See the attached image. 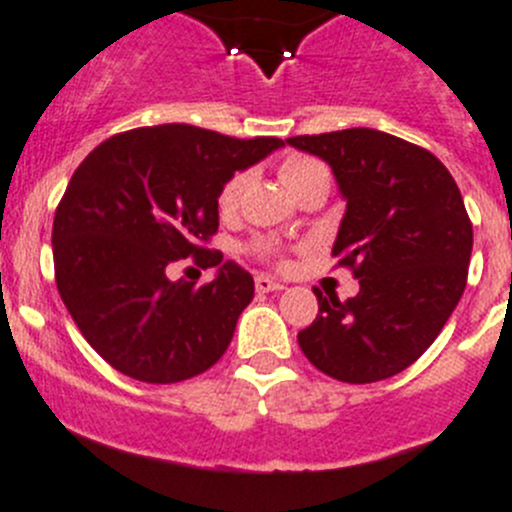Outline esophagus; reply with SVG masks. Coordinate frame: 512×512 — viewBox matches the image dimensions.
I'll return each instance as SVG.
<instances>
[{
  "instance_id": "esophagus-1",
  "label": "esophagus",
  "mask_w": 512,
  "mask_h": 512,
  "mask_svg": "<svg viewBox=\"0 0 512 512\" xmlns=\"http://www.w3.org/2000/svg\"><path fill=\"white\" fill-rule=\"evenodd\" d=\"M255 288H257V293H272V290H283L285 285L280 283V280L267 278V275H257V278H255Z\"/></svg>"
}]
</instances>
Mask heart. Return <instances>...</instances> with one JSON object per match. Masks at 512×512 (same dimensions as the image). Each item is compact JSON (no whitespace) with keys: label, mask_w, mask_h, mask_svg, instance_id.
I'll use <instances>...</instances> for the list:
<instances>
[{"label":"heart","mask_w":512,"mask_h":512,"mask_svg":"<svg viewBox=\"0 0 512 512\" xmlns=\"http://www.w3.org/2000/svg\"><path fill=\"white\" fill-rule=\"evenodd\" d=\"M247 179H250V176H247L245 171H237V174H232L222 184V189H219L217 194V207L224 217L237 212V207H240L242 202V194H245ZM280 181H283L285 189H288L293 197H298L300 191L310 189V186H326L328 189L331 174H328V166L323 164V161L313 159V156L290 154L288 159H283V164H280ZM257 247H260L265 255H275V247H272L270 242H260Z\"/></svg>","instance_id":"1"}]
</instances>
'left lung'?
<instances>
[{
    "mask_svg": "<svg viewBox=\"0 0 512 512\" xmlns=\"http://www.w3.org/2000/svg\"><path fill=\"white\" fill-rule=\"evenodd\" d=\"M288 143L333 169L346 199L333 255L361 285L348 300L315 290L300 348L346 384L389 379L432 346L465 293L472 222L460 189L427 148L374 128Z\"/></svg>",
    "mask_w": 512,
    "mask_h": 512,
    "instance_id": "1",
    "label": "left lung"
}]
</instances>
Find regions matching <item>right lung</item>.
I'll return each instance as SVG.
<instances>
[{
    "instance_id": "obj_1",
    "label": "right lung",
    "mask_w": 512,
    "mask_h": 512,
    "mask_svg": "<svg viewBox=\"0 0 512 512\" xmlns=\"http://www.w3.org/2000/svg\"><path fill=\"white\" fill-rule=\"evenodd\" d=\"M280 146L272 136L166 123L111 136L75 169L52 224L55 283L113 369L176 384L222 358L255 295L252 275L224 262L197 288L166 270L186 257L199 267L222 262L202 247L219 227V189Z\"/></svg>"
}]
</instances>
